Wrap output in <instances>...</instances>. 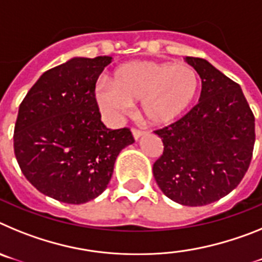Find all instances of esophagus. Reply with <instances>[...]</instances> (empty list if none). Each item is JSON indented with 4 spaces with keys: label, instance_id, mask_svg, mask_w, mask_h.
<instances>
[{
    "label": "esophagus",
    "instance_id": "esophagus-1",
    "mask_svg": "<svg viewBox=\"0 0 262 262\" xmlns=\"http://www.w3.org/2000/svg\"><path fill=\"white\" fill-rule=\"evenodd\" d=\"M133 136H134V139H135V140H139V139L143 136V133L140 131V129L133 128Z\"/></svg>",
    "mask_w": 262,
    "mask_h": 262
}]
</instances>
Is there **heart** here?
I'll return each instance as SVG.
<instances>
[{
	"label": "heart",
	"mask_w": 262,
	"mask_h": 262,
	"mask_svg": "<svg viewBox=\"0 0 262 262\" xmlns=\"http://www.w3.org/2000/svg\"><path fill=\"white\" fill-rule=\"evenodd\" d=\"M113 84H99L94 96L98 106L120 117L140 101V113L149 124L161 126L181 117L198 92L196 72L187 64L151 60L127 62L115 69Z\"/></svg>",
	"instance_id": "obj_1"
}]
</instances>
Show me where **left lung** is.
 <instances>
[{
  "label": "left lung",
  "mask_w": 262,
  "mask_h": 262,
  "mask_svg": "<svg viewBox=\"0 0 262 262\" xmlns=\"http://www.w3.org/2000/svg\"><path fill=\"white\" fill-rule=\"evenodd\" d=\"M202 81L200 102L155 131L164 152L154 164L157 185L182 206H205L235 189L251 164L254 117L240 85L207 60L185 57Z\"/></svg>",
  "instance_id": "obj_1"
}]
</instances>
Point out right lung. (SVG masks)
I'll use <instances>...</instances> for the list:
<instances>
[{"mask_svg": "<svg viewBox=\"0 0 262 262\" xmlns=\"http://www.w3.org/2000/svg\"><path fill=\"white\" fill-rule=\"evenodd\" d=\"M111 56L72 57L48 69L18 110L14 154L27 181L69 205L94 200L107 187L120 151L135 140L128 128L101 120L94 90Z\"/></svg>", "mask_w": 262, "mask_h": 262, "instance_id": "obj_1", "label": "right lung"}]
</instances>
